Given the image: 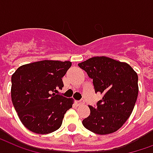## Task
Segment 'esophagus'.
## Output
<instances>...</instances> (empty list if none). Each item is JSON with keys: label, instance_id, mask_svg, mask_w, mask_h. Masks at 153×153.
<instances>
[{"label": "esophagus", "instance_id": "34e87169", "mask_svg": "<svg viewBox=\"0 0 153 153\" xmlns=\"http://www.w3.org/2000/svg\"><path fill=\"white\" fill-rule=\"evenodd\" d=\"M84 101H82V100H81V101H76V104H77L78 105H83L84 104Z\"/></svg>", "mask_w": 153, "mask_h": 153}]
</instances>
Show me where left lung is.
Returning <instances> with one entry per match:
<instances>
[{"mask_svg":"<svg viewBox=\"0 0 153 153\" xmlns=\"http://www.w3.org/2000/svg\"><path fill=\"white\" fill-rule=\"evenodd\" d=\"M93 79L95 92L102 94L97 107L82 121L97 135L115 132L132 113L138 97V75L129 64L106 56H94L78 64Z\"/></svg>","mask_w":153,"mask_h":153,"instance_id":"8db88e82","label":"left lung"}]
</instances>
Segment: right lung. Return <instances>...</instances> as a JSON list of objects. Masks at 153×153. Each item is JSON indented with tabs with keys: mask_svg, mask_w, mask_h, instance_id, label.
I'll use <instances>...</instances> for the list:
<instances>
[{
	"mask_svg": "<svg viewBox=\"0 0 153 153\" xmlns=\"http://www.w3.org/2000/svg\"><path fill=\"white\" fill-rule=\"evenodd\" d=\"M72 62L42 60L24 64L12 75L11 98L22 123L37 134H49L60 127L72 98L53 93L62 89V77Z\"/></svg>",
	"mask_w": 153,
	"mask_h": 153,
	"instance_id": "obj_1",
	"label": "right lung"
}]
</instances>
